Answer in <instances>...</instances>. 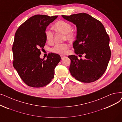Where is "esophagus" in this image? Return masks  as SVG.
I'll list each match as a JSON object with an SVG mask.
<instances>
[{
	"label": "esophagus",
	"mask_w": 122,
	"mask_h": 122,
	"mask_svg": "<svg viewBox=\"0 0 122 122\" xmlns=\"http://www.w3.org/2000/svg\"><path fill=\"white\" fill-rule=\"evenodd\" d=\"M60 56H61V59H64V58H65L66 57V56H64V55H60Z\"/></svg>",
	"instance_id": "34e87169"
}]
</instances>
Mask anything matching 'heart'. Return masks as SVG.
Listing matches in <instances>:
<instances>
[{"label":"heart","mask_w":122,"mask_h":122,"mask_svg":"<svg viewBox=\"0 0 122 122\" xmlns=\"http://www.w3.org/2000/svg\"><path fill=\"white\" fill-rule=\"evenodd\" d=\"M53 28L57 32H59L65 35L64 38L71 40L73 38V35L72 33L71 25L65 21H59L53 26ZM45 35L46 41L48 43H51L53 40V33L49 30L45 32ZM69 45L67 43H61L56 44L52 49V51L57 54H64L67 52Z\"/></svg>","instance_id":"heart-1"}]
</instances>
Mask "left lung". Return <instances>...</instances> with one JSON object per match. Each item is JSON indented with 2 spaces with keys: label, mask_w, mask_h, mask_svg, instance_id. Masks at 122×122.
I'll return each mask as SVG.
<instances>
[{
  "label": "left lung",
  "mask_w": 122,
  "mask_h": 122,
  "mask_svg": "<svg viewBox=\"0 0 122 122\" xmlns=\"http://www.w3.org/2000/svg\"><path fill=\"white\" fill-rule=\"evenodd\" d=\"M77 27L76 40L73 43L75 53L85 55V59L68 56L71 60L69 71L76 80L84 83L97 80L106 70L111 58L110 38L100 21L85 13L62 15Z\"/></svg>",
  "instance_id": "8db88e82"
}]
</instances>
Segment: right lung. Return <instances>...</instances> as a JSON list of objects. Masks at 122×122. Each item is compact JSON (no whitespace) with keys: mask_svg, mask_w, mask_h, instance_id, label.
<instances>
[{"mask_svg":"<svg viewBox=\"0 0 122 122\" xmlns=\"http://www.w3.org/2000/svg\"><path fill=\"white\" fill-rule=\"evenodd\" d=\"M57 17L35 15L21 25L15 33L12 47L13 67L30 87L39 88L48 84L61 60L59 55L53 53L48 55L46 60L40 58V49L46 42V27Z\"/></svg>","mask_w":122,"mask_h":122,"instance_id":"1","label":"right lung"}]
</instances>
